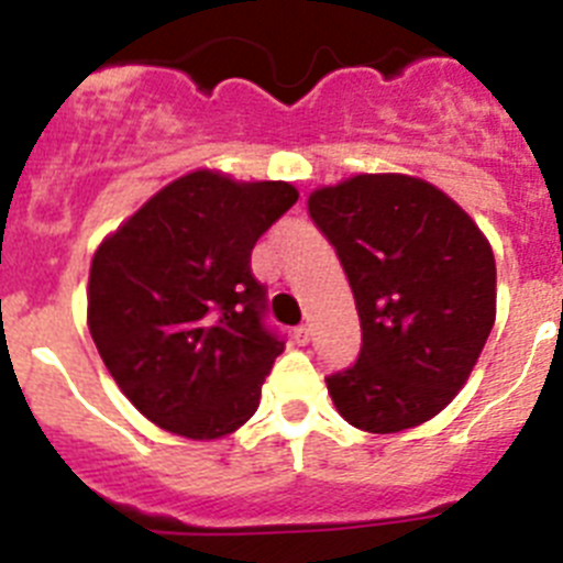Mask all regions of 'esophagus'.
I'll return each instance as SVG.
<instances>
[{
  "instance_id": "obj_1",
  "label": "esophagus",
  "mask_w": 563,
  "mask_h": 563,
  "mask_svg": "<svg viewBox=\"0 0 563 563\" xmlns=\"http://www.w3.org/2000/svg\"><path fill=\"white\" fill-rule=\"evenodd\" d=\"M310 338H312V330L307 324H301L292 330V341H296L298 346H307V343H310Z\"/></svg>"
}]
</instances>
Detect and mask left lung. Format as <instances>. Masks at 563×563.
<instances>
[{
	"label": "left lung",
	"mask_w": 563,
	"mask_h": 563,
	"mask_svg": "<svg viewBox=\"0 0 563 563\" xmlns=\"http://www.w3.org/2000/svg\"><path fill=\"white\" fill-rule=\"evenodd\" d=\"M350 278L355 366L327 377L343 420L397 434L465 386L496 321V258L449 194L411 174H352L307 197Z\"/></svg>",
	"instance_id": "1"
}]
</instances>
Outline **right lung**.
<instances>
[{"label": "right lung", "instance_id": "obj_1", "mask_svg": "<svg viewBox=\"0 0 563 563\" xmlns=\"http://www.w3.org/2000/svg\"><path fill=\"white\" fill-rule=\"evenodd\" d=\"M296 200L285 180L194 168L103 236L89 265V335L154 426L220 440L258 409L285 343L262 327L251 251Z\"/></svg>", "mask_w": 563, "mask_h": 563}]
</instances>
